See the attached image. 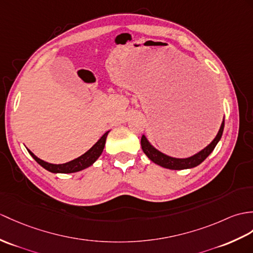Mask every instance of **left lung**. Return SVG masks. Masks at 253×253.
<instances>
[{"mask_svg": "<svg viewBox=\"0 0 253 253\" xmlns=\"http://www.w3.org/2000/svg\"><path fill=\"white\" fill-rule=\"evenodd\" d=\"M223 129H224V120H223L222 125L220 127V130L212 142H211L207 146V148H205L203 151L199 152V153L195 154L192 157H189V158H173V157H170V156L163 154L160 151L154 149L153 146L149 143V141L146 140V138L144 136H142V138H141V146H142V150L145 153V155L148 156L152 162L157 164V165L164 167V168L172 169V170H182V169L193 168V167L198 166L201 163H203L209 156L211 152L214 150L216 143L219 142V140L222 137Z\"/></svg>", "mask_w": 253, "mask_h": 253, "instance_id": "8db88e82", "label": "left lung"}]
</instances>
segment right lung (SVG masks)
<instances>
[{"instance_id": "add662e5", "label": "right lung", "mask_w": 253, "mask_h": 253, "mask_svg": "<svg viewBox=\"0 0 253 253\" xmlns=\"http://www.w3.org/2000/svg\"><path fill=\"white\" fill-rule=\"evenodd\" d=\"M108 132H105L103 136L99 139L98 142L92 146L90 150H88L85 154H83L82 156L75 158V160L66 163V164H60V165H55V164H49V163H46L42 160H40L37 156H35L31 151L28 152L30 153V155L34 158L37 163H39L41 166L43 168H45L46 170H48L50 172H54V173H71V172H76V171H80V170H83L87 167L91 166L93 163L97 161V158L101 155L102 151L104 149V144H105V140H107V136H108Z\"/></svg>"}]
</instances>
